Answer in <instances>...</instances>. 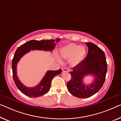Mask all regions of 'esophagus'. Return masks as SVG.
Here are the masks:
<instances>
[{"label": "esophagus", "mask_w": 121, "mask_h": 121, "mask_svg": "<svg viewBox=\"0 0 121 121\" xmlns=\"http://www.w3.org/2000/svg\"><path fill=\"white\" fill-rule=\"evenodd\" d=\"M70 70L68 69L67 68H64V69H62V71L63 72H69Z\"/></svg>", "instance_id": "1"}]
</instances>
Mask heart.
Here are the masks:
<instances>
[{"label":"heart","instance_id":"heart-1","mask_svg":"<svg viewBox=\"0 0 121 121\" xmlns=\"http://www.w3.org/2000/svg\"><path fill=\"white\" fill-rule=\"evenodd\" d=\"M86 54V49L83 46L75 43H69L60 49L61 57L65 60H70L72 66H75L82 62Z\"/></svg>","mask_w":121,"mask_h":121}]
</instances>
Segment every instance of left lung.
Returning <instances> with one entry per match:
<instances>
[{
  "mask_svg": "<svg viewBox=\"0 0 121 121\" xmlns=\"http://www.w3.org/2000/svg\"><path fill=\"white\" fill-rule=\"evenodd\" d=\"M87 55L84 60L72 68L70 72L71 79L67 84L69 93L80 98L92 96L103 85L107 72V63L104 52L91 42H86ZM92 75L94 80L91 84L85 85L83 82L85 76Z\"/></svg>",
  "mask_w": 121,
  "mask_h": 121,
  "instance_id": "obj_1",
  "label": "left lung"
}]
</instances>
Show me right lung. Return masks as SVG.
<instances>
[{
  "label": "right lung",
  "instance_id": "add662e5",
  "mask_svg": "<svg viewBox=\"0 0 121 121\" xmlns=\"http://www.w3.org/2000/svg\"><path fill=\"white\" fill-rule=\"evenodd\" d=\"M59 39L46 40H31L19 47L14 53L12 61V69L13 78L16 86L22 93L26 96L36 98L44 95L49 91L52 79L56 75L60 74L62 72L61 69L57 71H48L41 82L33 87H28L24 85L19 80L17 74V65L23 55L29 53L31 50H39L44 51H52L54 49L55 42L57 43Z\"/></svg>",
  "mask_w": 121,
  "mask_h": 121
}]
</instances>
